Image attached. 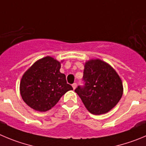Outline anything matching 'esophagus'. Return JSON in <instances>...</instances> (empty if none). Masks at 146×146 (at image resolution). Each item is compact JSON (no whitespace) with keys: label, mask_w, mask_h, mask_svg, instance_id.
Instances as JSON below:
<instances>
[{"label":"esophagus","mask_w":146,"mask_h":146,"mask_svg":"<svg viewBox=\"0 0 146 146\" xmlns=\"http://www.w3.org/2000/svg\"><path fill=\"white\" fill-rule=\"evenodd\" d=\"M72 86H73V89H75V88H76V86H77V84H76V83H74V84H72Z\"/></svg>","instance_id":"34e87169"}]
</instances>
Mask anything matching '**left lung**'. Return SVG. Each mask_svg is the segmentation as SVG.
<instances>
[{
  "instance_id": "obj_1",
  "label": "left lung",
  "mask_w": 146,
  "mask_h": 146,
  "mask_svg": "<svg viewBox=\"0 0 146 146\" xmlns=\"http://www.w3.org/2000/svg\"><path fill=\"white\" fill-rule=\"evenodd\" d=\"M83 81L84 86H78L75 92L92 114L99 115L108 112L122 97L123 86L119 75L101 60L86 62Z\"/></svg>"
}]
</instances>
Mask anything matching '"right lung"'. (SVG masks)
Returning <instances> with one entry per match:
<instances>
[{"label": "right lung", "mask_w": 146, "mask_h": 146, "mask_svg": "<svg viewBox=\"0 0 146 146\" xmlns=\"http://www.w3.org/2000/svg\"><path fill=\"white\" fill-rule=\"evenodd\" d=\"M60 62L47 56L35 62L24 73L20 93L26 104L39 111L50 110L73 87L60 72Z\"/></svg>", "instance_id": "obj_1"}]
</instances>
